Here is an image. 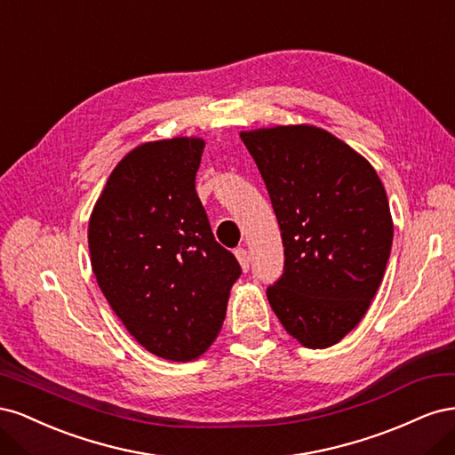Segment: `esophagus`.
<instances>
[{"label": "esophagus", "mask_w": 455, "mask_h": 455, "mask_svg": "<svg viewBox=\"0 0 455 455\" xmlns=\"http://www.w3.org/2000/svg\"><path fill=\"white\" fill-rule=\"evenodd\" d=\"M235 256L239 259L243 271H249V267H251V256H249V252H246V249H237Z\"/></svg>", "instance_id": "1"}]
</instances>
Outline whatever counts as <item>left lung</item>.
<instances>
[{
	"label": "left lung",
	"instance_id": "left-lung-1",
	"mask_svg": "<svg viewBox=\"0 0 455 455\" xmlns=\"http://www.w3.org/2000/svg\"><path fill=\"white\" fill-rule=\"evenodd\" d=\"M264 178L284 246L269 306L309 349L334 346L374 299L393 243V218L374 167L324 129L243 131Z\"/></svg>",
	"mask_w": 455,
	"mask_h": 455
}]
</instances>
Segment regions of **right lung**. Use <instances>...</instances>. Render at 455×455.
Returning a JSON list of instances; mask_svg holds the SVG:
<instances>
[{
  "label": "right lung",
  "mask_w": 455,
  "mask_h": 455,
  "mask_svg": "<svg viewBox=\"0 0 455 455\" xmlns=\"http://www.w3.org/2000/svg\"><path fill=\"white\" fill-rule=\"evenodd\" d=\"M203 149L188 136L136 146L89 220L91 266L108 304L142 347L174 363L212 346L241 275L197 197Z\"/></svg>",
  "instance_id": "obj_1"
}]
</instances>
